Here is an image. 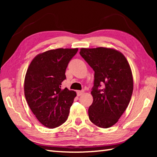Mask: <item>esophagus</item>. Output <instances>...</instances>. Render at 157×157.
I'll use <instances>...</instances> for the list:
<instances>
[{
	"instance_id": "obj_1",
	"label": "esophagus",
	"mask_w": 157,
	"mask_h": 157,
	"mask_svg": "<svg viewBox=\"0 0 157 157\" xmlns=\"http://www.w3.org/2000/svg\"><path fill=\"white\" fill-rule=\"evenodd\" d=\"M84 91H77V95H78V96H80L82 94H84Z\"/></svg>"
}]
</instances>
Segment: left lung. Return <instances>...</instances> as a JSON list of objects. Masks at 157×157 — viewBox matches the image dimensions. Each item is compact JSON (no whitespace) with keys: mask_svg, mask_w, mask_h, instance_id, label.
<instances>
[{"mask_svg":"<svg viewBox=\"0 0 157 157\" xmlns=\"http://www.w3.org/2000/svg\"><path fill=\"white\" fill-rule=\"evenodd\" d=\"M79 54L95 72L89 119L98 127L109 128L118 121L131 100V68L123 53L113 48H82ZM101 85L103 87L100 90Z\"/></svg>","mask_w":157,"mask_h":157,"instance_id":"1","label":"left lung"}]
</instances>
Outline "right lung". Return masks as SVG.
Wrapping results in <instances>:
<instances>
[{
    "mask_svg": "<svg viewBox=\"0 0 157 157\" xmlns=\"http://www.w3.org/2000/svg\"><path fill=\"white\" fill-rule=\"evenodd\" d=\"M78 50L57 48L40 53L32 60L26 72V101L37 120L50 129L65 123L77 95L61 85L68 63Z\"/></svg>",
    "mask_w": 157,
    "mask_h": 157,
    "instance_id": "right-lung-1",
    "label": "right lung"
}]
</instances>
